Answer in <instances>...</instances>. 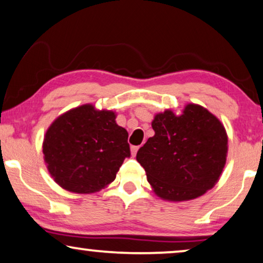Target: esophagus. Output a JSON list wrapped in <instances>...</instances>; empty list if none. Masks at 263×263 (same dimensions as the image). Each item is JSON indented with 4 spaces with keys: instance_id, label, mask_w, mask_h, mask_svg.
I'll return each mask as SVG.
<instances>
[{
    "instance_id": "1",
    "label": "esophagus",
    "mask_w": 263,
    "mask_h": 263,
    "mask_svg": "<svg viewBox=\"0 0 263 263\" xmlns=\"http://www.w3.org/2000/svg\"><path fill=\"white\" fill-rule=\"evenodd\" d=\"M130 149H132V156L135 157L136 153H138V151H139V146H132Z\"/></svg>"
}]
</instances>
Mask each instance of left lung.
<instances>
[{"instance_id":"8db88e82","label":"left lung","mask_w":263,"mask_h":263,"mask_svg":"<svg viewBox=\"0 0 263 263\" xmlns=\"http://www.w3.org/2000/svg\"><path fill=\"white\" fill-rule=\"evenodd\" d=\"M154 136L138 151L136 160L161 199L186 201L213 188L228 154V135L214 115L189 104L181 116L170 110L152 122Z\"/></svg>"}]
</instances>
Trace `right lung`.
Segmentation results:
<instances>
[{
    "mask_svg": "<svg viewBox=\"0 0 263 263\" xmlns=\"http://www.w3.org/2000/svg\"><path fill=\"white\" fill-rule=\"evenodd\" d=\"M112 111L82 105L50 125L43 142L48 170L56 183L73 193L88 194L116 178L130 157L128 132L116 124Z\"/></svg>",
    "mask_w": 263,
    "mask_h": 263,
    "instance_id": "add662e5",
    "label": "right lung"
}]
</instances>
